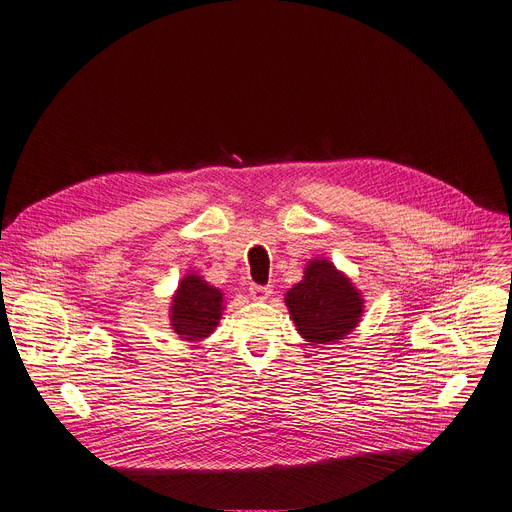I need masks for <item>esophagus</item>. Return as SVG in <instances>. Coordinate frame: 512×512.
<instances>
[{"label":"esophagus","instance_id":"1","mask_svg":"<svg viewBox=\"0 0 512 512\" xmlns=\"http://www.w3.org/2000/svg\"><path fill=\"white\" fill-rule=\"evenodd\" d=\"M251 298L253 300H267L271 296V285H257V283H251Z\"/></svg>","mask_w":512,"mask_h":512}]
</instances>
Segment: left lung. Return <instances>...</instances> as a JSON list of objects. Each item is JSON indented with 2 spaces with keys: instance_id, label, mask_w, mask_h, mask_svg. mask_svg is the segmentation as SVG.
<instances>
[{
  "instance_id": "1",
  "label": "left lung",
  "mask_w": 512,
  "mask_h": 512,
  "mask_svg": "<svg viewBox=\"0 0 512 512\" xmlns=\"http://www.w3.org/2000/svg\"><path fill=\"white\" fill-rule=\"evenodd\" d=\"M298 332L316 344L346 336L362 314V298L352 283L326 259L310 261L304 279L285 294Z\"/></svg>"
}]
</instances>
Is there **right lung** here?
I'll return each instance as SVG.
<instances>
[{
	"mask_svg": "<svg viewBox=\"0 0 512 512\" xmlns=\"http://www.w3.org/2000/svg\"><path fill=\"white\" fill-rule=\"evenodd\" d=\"M223 294L202 281L198 275H186L178 285L172 304V326L182 340L206 338L221 320Z\"/></svg>",
	"mask_w": 512,
	"mask_h": 512,
	"instance_id": "1",
	"label": "right lung"
}]
</instances>
